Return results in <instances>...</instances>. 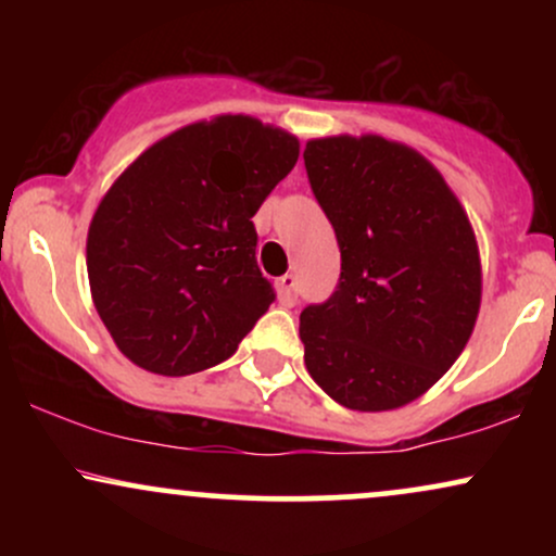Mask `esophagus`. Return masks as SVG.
Instances as JSON below:
<instances>
[{
    "instance_id": "1",
    "label": "esophagus",
    "mask_w": 556,
    "mask_h": 556,
    "mask_svg": "<svg viewBox=\"0 0 556 556\" xmlns=\"http://www.w3.org/2000/svg\"><path fill=\"white\" fill-rule=\"evenodd\" d=\"M277 295H279V303H282L285 308H292V305L298 303V279L292 277V274H285V277L279 279Z\"/></svg>"
}]
</instances>
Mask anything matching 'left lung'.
I'll use <instances>...</instances> for the list:
<instances>
[{
    "instance_id": "1",
    "label": "left lung",
    "mask_w": 556,
    "mask_h": 556,
    "mask_svg": "<svg viewBox=\"0 0 556 556\" xmlns=\"http://www.w3.org/2000/svg\"><path fill=\"white\" fill-rule=\"evenodd\" d=\"M303 159L342 253L334 295L300 314L305 368L350 410H394L429 392L473 334L476 232L410 146L331 136L308 140Z\"/></svg>"
}]
</instances>
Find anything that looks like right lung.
<instances>
[{"label":"right lung","mask_w":556,"mask_h":556,"mask_svg":"<svg viewBox=\"0 0 556 556\" xmlns=\"http://www.w3.org/2000/svg\"><path fill=\"white\" fill-rule=\"evenodd\" d=\"M300 143L248 114H219L156 140L96 208L91 298L127 361L188 376L227 361L269 311L253 214L295 167Z\"/></svg>","instance_id":"obj_1"}]
</instances>
